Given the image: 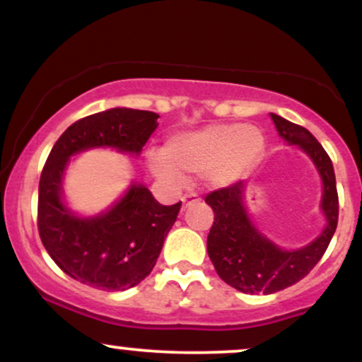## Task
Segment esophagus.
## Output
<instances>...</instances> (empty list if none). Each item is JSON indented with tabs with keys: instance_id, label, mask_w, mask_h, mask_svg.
<instances>
[{
	"instance_id": "obj_1",
	"label": "esophagus",
	"mask_w": 362,
	"mask_h": 362,
	"mask_svg": "<svg viewBox=\"0 0 362 362\" xmlns=\"http://www.w3.org/2000/svg\"><path fill=\"white\" fill-rule=\"evenodd\" d=\"M182 202H184V204H182V209H187L189 206H192V204H195V202H199V199H197V195H195V194H189V195H185V197H182Z\"/></svg>"
}]
</instances>
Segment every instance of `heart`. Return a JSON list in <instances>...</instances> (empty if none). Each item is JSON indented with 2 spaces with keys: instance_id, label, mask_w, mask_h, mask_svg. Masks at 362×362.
<instances>
[{
  "instance_id": "b5f03b06",
  "label": "heart",
  "mask_w": 362,
  "mask_h": 362,
  "mask_svg": "<svg viewBox=\"0 0 362 362\" xmlns=\"http://www.w3.org/2000/svg\"><path fill=\"white\" fill-rule=\"evenodd\" d=\"M265 149L259 127L243 124H211L199 131L180 132L167 141L165 151L148 153V168L165 184L177 185L182 173L202 175L221 189L245 175Z\"/></svg>"
}]
</instances>
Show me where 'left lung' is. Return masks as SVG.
Returning <instances> with one entry per match:
<instances>
[{
    "label": "left lung",
    "instance_id": "obj_1",
    "mask_svg": "<svg viewBox=\"0 0 362 362\" xmlns=\"http://www.w3.org/2000/svg\"><path fill=\"white\" fill-rule=\"evenodd\" d=\"M271 119L281 139L300 148L317 168L322 180L320 211L325 226L313 242L298 248H282L253 223L245 197L247 182L219 189L206 197L213 207L214 223L207 235V253L216 272L231 288L247 294H272L296 284L325 253L339 219V197L334 165L308 129L289 122L277 114Z\"/></svg>",
    "mask_w": 362,
    "mask_h": 362
}]
</instances>
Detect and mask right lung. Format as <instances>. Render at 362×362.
<instances>
[{"mask_svg": "<svg viewBox=\"0 0 362 362\" xmlns=\"http://www.w3.org/2000/svg\"><path fill=\"white\" fill-rule=\"evenodd\" d=\"M155 112L115 107L71 124L56 141L39 182V235L51 259L69 277L103 291L134 288L155 267L177 221L180 202L163 206L146 185L132 182L98 214L83 216L68 206L64 175L71 158L110 148L139 156L158 127Z\"/></svg>", "mask_w": 362, "mask_h": 362, "instance_id": "1", "label": "right lung"}]
</instances>
